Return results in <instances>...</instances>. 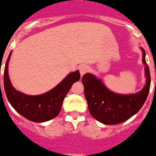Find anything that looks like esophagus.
Instances as JSON below:
<instances>
[{
    "label": "esophagus",
    "instance_id": "34e87169",
    "mask_svg": "<svg viewBox=\"0 0 156 156\" xmlns=\"http://www.w3.org/2000/svg\"><path fill=\"white\" fill-rule=\"evenodd\" d=\"M89 70V67L88 66H86V65H85V64H82V65H81L80 66H79V71H80V74L81 75H83V74H85L86 73V72H88Z\"/></svg>",
    "mask_w": 156,
    "mask_h": 156
}]
</instances>
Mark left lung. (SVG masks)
<instances>
[{
  "instance_id": "left-lung-1",
  "label": "left lung",
  "mask_w": 156,
  "mask_h": 156,
  "mask_svg": "<svg viewBox=\"0 0 156 156\" xmlns=\"http://www.w3.org/2000/svg\"><path fill=\"white\" fill-rule=\"evenodd\" d=\"M143 50V62L146 64L145 51ZM147 82L140 92L120 95L108 90L102 82L90 74L82 76L85 97L90 114L105 125H116L129 120L144 104L151 86V75L147 65L145 67Z\"/></svg>"
}]
</instances>
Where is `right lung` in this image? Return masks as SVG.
<instances>
[{"label": "right lung", "instance_id": "obj_1", "mask_svg": "<svg viewBox=\"0 0 156 156\" xmlns=\"http://www.w3.org/2000/svg\"><path fill=\"white\" fill-rule=\"evenodd\" d=\"M10 55L4 70V88L12 106L26 119L34 122H44L58 116L62 108V101L72 85L80 78L79 71L77 70L67 75L61 83L46 94L39 96L25 95L16 90L9 81L8 63Z\"/></svg>", "mask_w": 156, "mask_h": 156}]
</instances>
